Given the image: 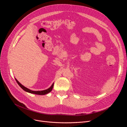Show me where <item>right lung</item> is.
<instances>
[{
    "mask_svg": "<svg viewBox=\"0 0 127 127\" xmlns=\"http://www.w3.org/2000/svg\"><path fill=\"white\" fill-rule=\"evenodd\" d=\"M15 80H16V81L17 83V84H18V85L20 86L24 91H25L26 92H28V93H30L37 94V95H45V94H47L49 93V92H50L52 91V88L53 87V85H54V83H53L52 85H51V86L50 87H49V88H48V89L45 90L40 91H34L30 90V89H29V88L25 87L23 85H22V84L20 82H19L16 78H15Z\"/></svg>",
    "mask_w": 127,
    "mask_h": 127,
    "instance_id": "right-lung-1",
    "label": "right lung"
}]
</instances>
